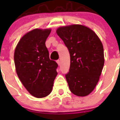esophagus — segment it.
<instances>
[{"instance_id": "esophagus-1", "label": "esophagus", "mask_w": 120, "mask_h": 120, "mask_svg": "<svg viewBox=\"0 0 120 120\" xmlns=\"http://www.w3.org/2000/svg\"><path fill=\"white\" fill-rule=\"evenodd\" d=\"M56 62H57V64H58V65H61V62H60V61H59V60H57Z\"/></svg>"}]
</instances>
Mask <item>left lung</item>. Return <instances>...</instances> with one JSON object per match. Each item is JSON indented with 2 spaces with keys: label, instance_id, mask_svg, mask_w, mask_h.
Listing matches in <instances>:
<instances>
[{
  "label": "left lung",
  "instance_id": "obj_1",
  "mask_svg": "<svg viewBox=\"0 0 120 120\" xmlns=\"http://www.w3.org/2000/svg\"><path fill=\"white\" fill-rule=\"evenodd\" d=\"M56 32L70 55V70L65 75L70 90L77 96H88L97 85L105 63L101 40L82 24L61 26Z\"/></svg>",
  "mask_w": 120,
  "mask_h": 120
}]
</instances>
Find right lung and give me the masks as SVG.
Returning a JSON list of instances; mask_svg holds the SVG:
<instances>
[{"label":"right lung","instance_id":"add662e5","mask_svg":"<svg viewBox=\"0 0 120 120\" xmlns=\"http://www.w3.org/2000/svg\"><path fill=\"white\" fill-rule=\"evenodd\" d=\"M50 29H35L24 35L15 49L17 75L27 91L37 98L50 94L58 64L50 60L45 41Z\"/></svg>","mask_w":120,"mask_h":120}]
</instances>
